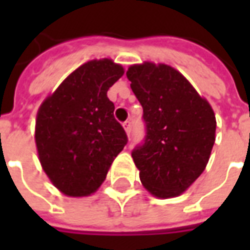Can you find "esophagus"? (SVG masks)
<instances>
[{"label": "esophagus", "instance_id": "esophagus-1", "mask_svg": "<svg viewBox=\"0 0 250 250\" xmlns=\"http://www.w3.org/2000/svg\"><path fill=\"white\" fill-rule=\"evenodd\" d=\"M123 127H125V132L130 135V132H131V120H125V123H123Z\"/></svg>", "mask_w": 250, "mask_h": 250}]
</instances>
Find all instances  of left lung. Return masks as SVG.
Listing matches in <instances>:
<instances>
[{
    "mask_svg": "<svg viewBox=\"0 0 250 250\" xmlns=\"http://www.w3.org/2000/svg\"><path fill=\"white\" fill-rule=\"evenodd\" d=\"M125 75L146 125L145 141L131 152L141 182L158 198L177 197L209 162L214 112L173 66L143 62L131 65Z\"/></svg>",
    "mask_w": 250,
    "mask_h": 250,
    "instance_id": "8db88e82",
    "label": "left lung"
}]
</instances>
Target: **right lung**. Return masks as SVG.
Here are the masks:
<instances>
[{"label": "right lung", "instance_id": "add662e5", "mask_svg": "<svg viewBox=\"0 0 250 250\" xmlns=\"http://www.w3.org/2000/svg\"><path fill=\"white\" fill-rule=\"evenodd\" d=\"M123 73V66L109 59L88 62L40 105L35 134L39 158L48 178L65 195L95 193L127 145L107 98Z\"/></svg>", "mask_w": 250, "mask_h": 250}]
</instances>
